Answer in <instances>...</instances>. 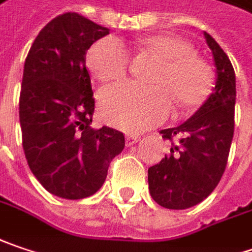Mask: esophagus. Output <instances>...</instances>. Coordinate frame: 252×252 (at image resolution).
<instances>
[{"label":"esophagus","instance_id":"esophagus-1","mask_svg":"<svg viewBox=\"0 0 252 252\" xmlns=\"http://www.w3.org/2000/svg\"><path fill=\"white\" fill-rule=\"evenodd\" d=\"M140 140V136L137 134H127L126 136V146H133L134 143H137Z\"/></svg>","mask_w":252,"mask_h":252}]
</instances>
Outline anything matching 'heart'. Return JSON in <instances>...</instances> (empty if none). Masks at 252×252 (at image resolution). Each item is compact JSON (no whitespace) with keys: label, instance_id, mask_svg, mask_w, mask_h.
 <instances>
[{"label":"heart","instance_id":"1","mask_svg":"<svg viewBox=\"0 0 252 252\" xmlns=\"http://www.w3.org/2000/svg\"><path fill=\"white\" fill-rule=\"evenodd\" d=\"M145 45L161 58L153 83H120L100 92L99 105L102 118L109 125L127 132L153 127L169 116L171 98L183 107L203 102L211 88L213 76L208 65L193 55L187 41L174 35H153ZM129 51L116 38H103L94 42L86 55V65L100 82L120 81L129 68Z\"/></svg>","mask_w":252,"mask_h":252}]
</instances>
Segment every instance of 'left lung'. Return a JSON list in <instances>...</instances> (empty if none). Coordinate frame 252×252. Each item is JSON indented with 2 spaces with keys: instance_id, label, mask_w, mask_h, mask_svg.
<instances>
[{
  "instance_id": "1",
  "label": "left lung",
  "mask_w": 252,
  "mask_h": 252,
  "mask_svg": "<svg viewBox=\"0 0 252 252\" xmlns=\"http://www.w3.org/2000/svg\"><path fill=\"white\" fill-rule=\"evenodd\" d=\"M217 81L207 100L177 127L161 130L169 155L147 171L149 191L158 206L184 210L201 203L220 183L234 134L235 73L216 39L204 32Z\"/></svg>"
}]
</instances>
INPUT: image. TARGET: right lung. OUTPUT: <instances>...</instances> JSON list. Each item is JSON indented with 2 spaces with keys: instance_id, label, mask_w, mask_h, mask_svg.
<instances>
[{
  "instance_id": "right-lung-1",
  "label": "right lung",
  "mask_w": 252,
  "mask_h": 252,
  "mask_svg": "<svg viewBox=\"0 0 252 252\" xmlns=\"http://www.w3.org/2000/svg\"><path fill=\"white\" fill-rule=\"evenodd\" d=\"M107 33L66 12L41 30L25 59L19 96L24 153L45 190L62 198L94 194L125 147L119 130L91 127L94 99L86 52Z\"/></svg>"
}]
</instances>
